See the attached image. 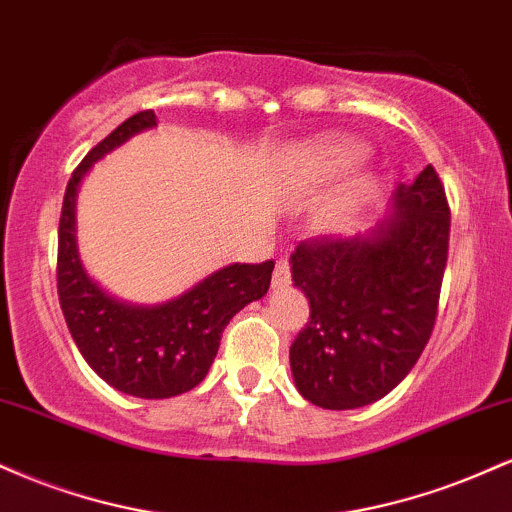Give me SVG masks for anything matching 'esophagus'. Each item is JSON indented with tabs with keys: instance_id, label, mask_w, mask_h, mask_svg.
I'll return each instance as SVG.
<instances>
[{
	"instance_id": "34e87169",
	"label": "esophagus",
	"mask_w": 512,
	"mask_h": 512,
	"mask_svg": "<svg viewBox=\"0 0 512 512\" xmlns=\"http://www.w3.org/2000/svg\"><path fill=\"white\" fill-rule=\"evenodd\" d=\"M289 284H291V264L289 260H279L274 267L272 286L274 289H286Z\"/></svg>"
}]
</instances>
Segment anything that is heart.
<instances>
[{
	"label": "heart",
	"instance_id": "obj_1",
	"mask_svg": "<svg viewBox=\"0 0 512 512\" xmlns=\"http://www.w3.org/2000/svg\"><path fill=\"white\" fill-rule=\"evenodd\" d=\"M363 144L354 137L344 134H325L315 142L305 144L298 151V178L303 182H325L342 173L356 161H361ZM373 192V180L368 175H358L344 187L342 192L327 199L315 214V228L325 236H342V233L354 231L361 216V209L366 207Z\"/></svg>",
	"mask_w": 512,
	"mask_h": 512
}]
</instances>
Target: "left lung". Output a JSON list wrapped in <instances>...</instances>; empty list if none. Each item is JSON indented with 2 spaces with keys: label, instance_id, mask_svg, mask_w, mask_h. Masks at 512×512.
Here are the masks:
<instances>
[{
  "label": "left lung",
  "instance_id": "8db88e82",
  "mask_svg": "<svg viewBox=\"0 0 512 512\" xmlns=\"http://www.w3.org/2000/svg\"><path fill=\"white\" fill-rule=\"evenodd\" d=\"M448 240L443 182L426 166L373 231L298 245L291 274L310 317L291 344V373L308 402L358 409L407 378L436 325Z\"/></svg>",
  "mask_w": 512,
  "mask_h": 512
}]
</instances>
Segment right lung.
Here are the masks:
<instances>
[{"instance_id":"obj_1","label":"right lung","mask_w":512,"mask_h":512,"mask_svg":"<svg viewBox=\"0 0 512 512\" xmlns=\"http://www.w3.org/2000/svg\"><path fill=\"white\" fill-rule=\"evenodd\" d=\"M151 127L154 110L132 115L93 146L69 178L57 233V293L81 356L105 383L132 397L166 399L202 383L231 317L267 293L274 262L228 264L156 305L120 301L86 274L76 248L81 180L93 163Z\"/></svg>"}]
</instances>
